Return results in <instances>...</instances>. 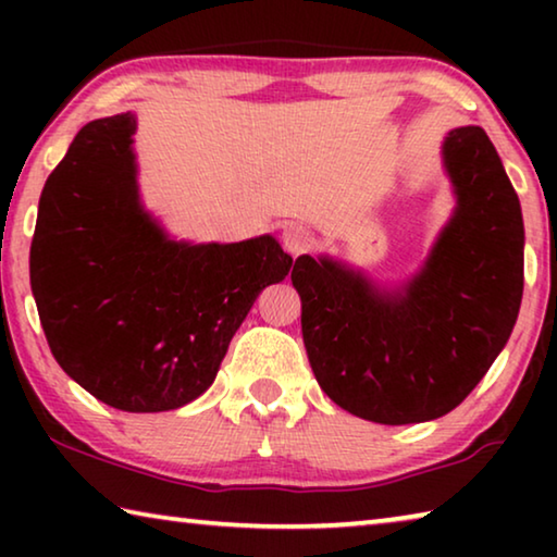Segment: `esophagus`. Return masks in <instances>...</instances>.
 <instances>
[{
	"instance_id": "34e87169",
	"label": "esophagus",
	"mask_w": 557,
	"mask_h": 557,
	"mask_svg": "<svg viewBox=\"0 0 557 557\" xmlns=\"http://www.w3.org/2000/svg\"><path fill=\"white\" fill-rule=\"evenodd\" d=\"M312 233H309L305 225H287L285 233H282V245H285V250L295 258L312 248Z\"/></svg>"
}]
</instances>
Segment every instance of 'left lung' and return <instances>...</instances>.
Instances as JSON below:
<instances>
[{"instance_id":"obj_1","label":"left lung","mask_w":557,"mask_h":557,"mask_svg":"<svg viewBox=\"0 0 557 557\" xmlns=\"http://www.w3.org/2000/svg\"><path fill=\"white\" fill-rule=\"evenodd\" d=\"M445 164L457 213L405 295L379 297L332 260L301 256V338L338 408L381 425L455 410L511 336L523 295L518 196L482 127L451 129Z\"/></svg>"}]
</instances>
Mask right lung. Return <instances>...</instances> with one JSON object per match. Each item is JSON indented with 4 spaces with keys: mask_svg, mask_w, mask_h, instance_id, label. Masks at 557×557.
Returning <instances> with one entry per match:
<instances>
[{
    "mask_svg": "<svg viewBox=\"0 0 557 557\" xmlns=\"http://www.w3.org/2000/svg\"><path fill=\"white\" fill-rule=\"evenodd\" d=\"M135 117L92 120L46 178L32 289L51 354L110 408L162 412L213 383L233 334L292 258L275 238L166 240L137 199Z\"/></svg>",
    "mask_w": 557,
    "mask_h": 557,
    "instance_id": "1",
    "label": "right lung"
}]
</instances>
